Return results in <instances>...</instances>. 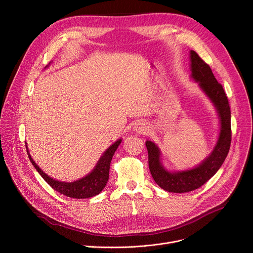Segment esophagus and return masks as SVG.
Returning <instances> with one entry per match:
<instances>
[{
    "label": "esophagus",
    "instance_id": "1",
    "mask_svg": "<svg viewBox=\"0 0 253 253\" xmlns=\"http://www.w3.org/2000/svg\"><path fill=\"white\" fill-rule=\"evenodd\" d=\"M134 131H136L137 133H147V132L149 131V126L147 125V123H144V122H137L136 124H135V126H134Z\"/></svg>",
    "mask_w": 253,
    "mask_h": 253
}]
</instances>
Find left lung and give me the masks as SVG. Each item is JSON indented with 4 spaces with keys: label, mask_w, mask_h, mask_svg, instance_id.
Listing matches in <instances>:
<instances>
[{
    "label": "left lung",
    "mask_w": 253,
    "mask_h": 253,
    "mask_svg": "<svg viewBox=\"0 0 253 253\" xmlns=\"http://www.w3.org/2000/svg\"><path fill=\"white\" fill-rule=\"evenodd\" d=\"M192 78L216 106L220 118V132L215 148L206 160L198 167L171 173L166 171L160 162V151L157 145L145 141L149 154L151 174L159 187L171 193H188L197 190L213 176L228 156L232 140L231 110L225 92L207 64L197 52L191 51Z\"/></svg>",
    "instance_id": "1"
}]
</instances>
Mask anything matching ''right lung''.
<instances>
[{
    "mask_svg": "<svg viewBox=\"0 0 253 253\" xmlns=\"http://www.w3.org/2000/svg\"><path fill=\"white\" fill-rule=\"evenodd\" d=\"M120 143H121V139L117 140L103 153V155L99 159L98 163L96 164L95 168L93 169V171L90 174L74 182H62V181H57L55 179L49 177L35 163L29 152H28V155L32 164L35 166L40 175L46 180V182L53 190H55L56 192L63 194L64 196L70 197V198L86 199V198H91L98 195L104 189L106 182L109 180V172H110V165H111L112 158Z\"/></svg>",
    "mask_w": 253,
    "mask_h": 253,
    "instance_id": "1",
    "label": "right lung"
}]
</instances>
